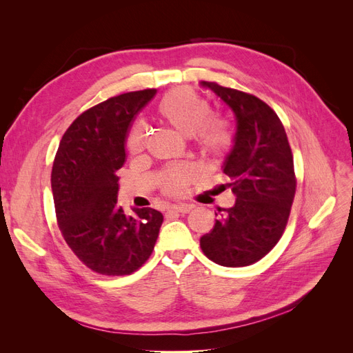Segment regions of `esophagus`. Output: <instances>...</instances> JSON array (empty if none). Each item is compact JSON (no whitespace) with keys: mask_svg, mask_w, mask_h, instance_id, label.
I'll list each match as a JSON object with an SVG mask.
<instances>
[{"mask_svg":"<svg viewBox=\"0 0 353 353\" xmlns=\"http://www.w3.org/2000/svg\"><path fill=\"white\" fill-rule=\"evenodd\" d=\"M191 209H193V206L191 205H172L168 208V212L169 213H188Z\"/></svg>","mask_w":353,"mask_h":353,"instance_id":"obj_1","label":"esophagus"}]
</instances>
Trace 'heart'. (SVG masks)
Segmentation results:
<instances>
[{"instance_id": "b5f03b06", "label": "heart", "mask_w": 353, "mask_h": 353, "mask_svg": "<svg viewBox=\"0 0 353 353\" xmlns=\"http://www.w3.org/2000/svg\"><path fill=\"white\" fill-rule=\"evenodd\" d=\"M157 114L168 125L184 135H193L200 150L210 157H223L234 145V130L228 121L212 116L210 103L190 90H176L166 94L157 104ZM147 135L143 125H137L128 137L132 153L145 148ZM196 170L190 165H175L163 175L166 193H181L194 178Z\"/></svg>"}]
</instances>
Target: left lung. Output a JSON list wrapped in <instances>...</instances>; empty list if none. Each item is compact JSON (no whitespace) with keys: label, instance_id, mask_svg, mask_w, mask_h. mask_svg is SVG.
<instances>
[{"label":"left lung","instance_id":"8db88e82","mask_svg":"<svg viewBox=\"0 0 353 353\" xmlns=\"http://www.w3.org/2000/svg\"><path fill=\"white\" fill-rule=\"evenodd\" d=\"M236 114L234 147L223 163L236 205L218 209L221 218L200 239L210 261L230 268L261 261L285 230L296 193L293 154L280 117L252 94L201 82Z\"/></svg>","mask_w":353,"mask_h":353}]
</instances>
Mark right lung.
<instances>
[{
  "instance_id": "1",
  "label": "right lung",
  "mask_w": 353,
  "mask_h": 353,
  "mask_svg": "<svg viewBox=\"0 0 353 353\" xmlns=\"http://www.w3.org/2000/svg\"><path fill=\"white\" fill-rule=\"evenodd\" d=\"M154 88L116 95L81 113L63 135L51 172L56 218L63 239L94 272L130 275L154 249L163 215L134 209L128 216L116 205L125 163V141L137 113Z\"/></svg>"
}]
</instances>
